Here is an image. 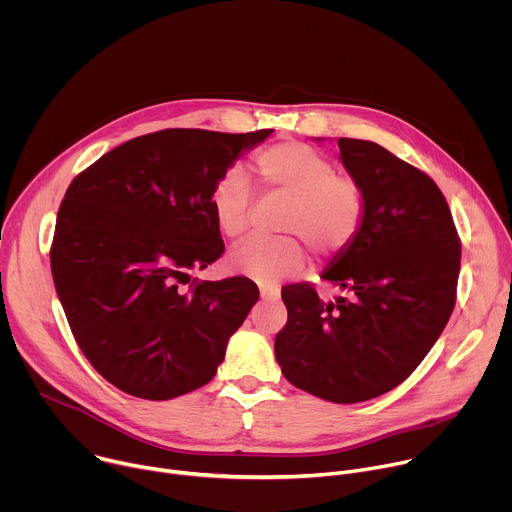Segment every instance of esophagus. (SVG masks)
Instances as JSON below:
<instances>
[{"label": "esophagus", "instance_id": "obj_1", "mask_svg": "<svg viewBox=\"0 0 512 512\" xmlns=\"http://www.w3.org/2000/svg\"><path fill=\"white\" fill-rule=\"evenodd\" d=\"M259 294H261V300H279L281 296L277 287H267V285L259 287Z\"/></svg>", "mask_w": 512, "mask_h": 512}]
</instances>
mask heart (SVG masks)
Masks as SVG:
<instances>
[{"label":"heart","mask_w":512,"mask_h":512,"mask_svg":"<svg viewBox=\"0 0 512 512\" xmlns=\"http://www.w3.org/2000/svg\"><path fill=\"white\" fill-rule=\"evenodd\" d=\"M255 172L267 190L291 198L283 231L298 235L318 257H334L358 237L367 202L360 184L336 172V164L304 141H279L255 156ZM214 223L225 237L237 239L249 229L251 190L245 174L227 170L210 196ZM304 249L294 237H251L229 253V267L259 283L273 285L296 275Z\"/></svg>","instance_id":"b5f03b06"}]
</instances>
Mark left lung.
I'll return each mask as SVG.
<instances>
[{
  "instance_id": "left-lung-1",
  "label": "left lung",
  "mask_w": 512,
  "mask_h": 512,
  "mask_svg": "<svg viewBox=\"0 0 512 512\" xmlns=\"http://www.w3.org/2000/svg\"><path fill=\"white\" fill-rule=\"evenodd\" d=\"M338 148L367 216L322 273L342 289L336 302L308 283L281 289L287 322L275 358L298 389L360 403L401 385L440 338L456 306L462 247L446 196L425 172L375 141L340 137Z\"/></svg>"
}]
</instances>
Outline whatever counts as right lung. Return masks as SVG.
<instances>
[{"label": "right lung", "mask_w": 512, "mask_h": 512, "mask_svg": "<svg viewBox=\"0 0 512 512\" xmlns=\"http://www.w3.org/2000/svg\"><path fill=\"white\" fill-rule=\"evenodd\" d=\"M273 129H162L133 137L70 182L50 267L95 371L127 395L166 401L206 385L259 300L247 277L190 281L225 253L210 196Z\"/></svg>", "instance_id": "obj_1"}]
</instances>
